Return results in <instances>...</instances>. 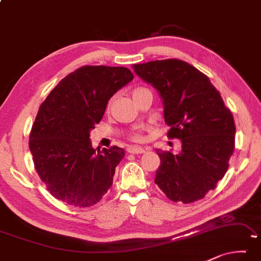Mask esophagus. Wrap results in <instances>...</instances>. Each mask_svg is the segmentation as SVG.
Returning <instances> with one entry per match:
<instances>
[{
    "label": "esophagus",
    "mask_w": 261,
    "mask_h": 261,
    "mask_svg": "<svg viewBox=\"0 0 261 261\" xmlns=\"http://www.w3.org/2000/svg\"><path fill=\"white\" fill-rule=\"evenodd\" d=\"M127 152L132 153V154H140V153L145 152V150H144L143 147H139V146H129L127 147Z\"/></svg>",
    "instance_id": "1"
}]
</instances>
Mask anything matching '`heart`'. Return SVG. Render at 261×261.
I'll use <instances>...</instances> for the list:
<instances>
[{"mask_svg": "<svg viewBox=\"0 0 261 261\" xmlns=\"http://www.w3.org/2000/svg\"><path fill=\"white\" fill-rule=\"evenodd\" d=\"M145 89L146 88H137V89H135L134 90V95L139 93V92H143V90H145ZM109 105H110V103H109ZM131 138H132V140H135V142H142L143 136H142V134H140V132H136V134H134V135L131 136Z\"/></svg>", "mask_w": 261, "mask_h": 261, "instance_id": "heart-1", "label": "heart"}]
</instances>
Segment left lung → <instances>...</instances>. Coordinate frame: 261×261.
<instances>
[{
  "instance_id": "obj_1",
  "label": "left lung",
  "mask_w": 261,
  "mask_h": 261,
  "mask_svg": "<svg viewBox=\"0 0 261 261\" xmlns=\"http://www.w3.org/2000/svg\"><path fill=\"white\" fill-rule=\"evenodd\" d=\"M160 94L168 138L181 140L177 154L156 150L155 185L169 200L192 203L216 188L234 150L233 116L209 77L179 59L132 66Z\"/></svg>"
}]
</instances>
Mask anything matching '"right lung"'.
Listing matches in <instances>:
<instances>
[{"label": "right lung", "mask_w": 261, "mask_h": 261, "mask_svg": "<svg viewBox=\"0 0 261 261\" xmlns=\"http://www.w3.org/2000/svg\"><path fill=\"white\" fill-rule=\"evenodd\" d=\"M132 79L125 67L82 66L40 105L29 147L36 172L57 200L87 208L113 186L125 151L118 146L95 150L89 132L100 123L110 97Z\"/></svg>", "instance_id": "right-lung-1"}]
</instances>
